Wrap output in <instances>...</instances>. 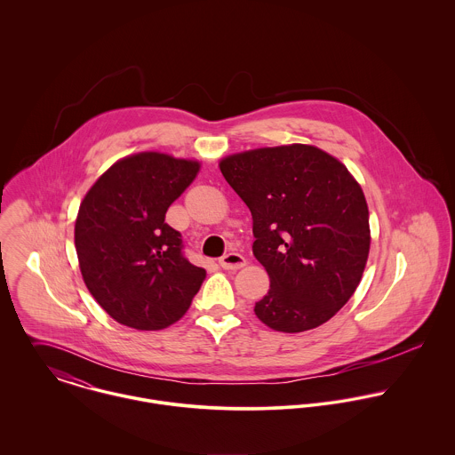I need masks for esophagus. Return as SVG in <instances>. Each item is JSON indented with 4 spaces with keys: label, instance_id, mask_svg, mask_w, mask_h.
Segmentation results:
<instances>
[{
    "label": "esophagus",
    "instance_id": "esophagus-1",
    "mask_svg": "<svg viewBox=\"0 0 455 455\" xmlns=\"http://www.w3.org/2000/svg\"><path fill=\"white\" fill-rule=\"evenodd\" d=\"M219 262H220V266H222L224 269H240V267H243V266L247 264V259H245L242 254L229 252V254L222 256Z\"/></svg>",
    "mask_w": 455,
    "mask_h": 455
}]
</instances>
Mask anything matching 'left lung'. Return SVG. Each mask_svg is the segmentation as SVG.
Masks as SVG:
<instances>
[{"mask_svg": "<svg viewBox=\"0 0 455 455\" xmlns=\"http://www.w3.org/2000/svg\"><path fill=\"white\" fill-rule=\"evenodd\" d=\"M219 168L252 213V251L269 276L258 319L282 332L327 323L355 292L370 254L359 182L341 161L305 143L231 154Z\"/></svg>", "mask_w": 455, "mask_h": 455, "instance_id": "1", "label": "left lung"}]
</instances>
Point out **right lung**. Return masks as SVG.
Instances as JSON below:
<instances>
[{"label":"right lung","instance_id":"right-lung-1","mask_svg":"<svg viewBox=\"0 0 455 455\" xmlns=\"http://www.w3.org/2000/svg\"><path fill=\"white\" fill-rule=\"evenodd\" d=\"M201 163L138 152L114 163L84 196L75 220L82 278L119 324L159 331L189 310L206 271L182 256L180 233L164 222Z\"/></svg>","mask_w":455,"mask_h":455}]
</instances>
